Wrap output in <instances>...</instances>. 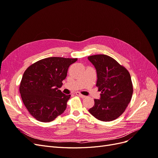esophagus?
<instances>
[{
	"label": "esophagus",
	"instance_id": "esophagus-1",
	"mask_svg": "<svg viewBox=\"0 0 158 158\" xmlns=\"http://www.w3.org/2000/svg\"><path fill=\"white\" fill-rule=\"evenodd\" d=\"M76 95H77L78 96L80 97L81 98H85V95H82V94H81L80 92H76Z\"/></svg>",
	"mask_w": 158,
	"mask_h": 158
}]
</instances>
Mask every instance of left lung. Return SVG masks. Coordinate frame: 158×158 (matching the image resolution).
Wrapping results in <instances>:
<instances>
[{"label": "left lung", "mask_w": 158, "mask_h": 158, "mask_svg": "<svg viewBox=\"0 0 158 158\" xmlns=\"http://www.w3.org/2000/svg\"><path fill=\"white\" fill-rule=\"evenodd\" d=\"M97 72L96 86L100 99L88 111L98 120L111 121L120 117L130 103L133 93L128 71L111 56L95 55L88 57Z\"/></svg>", "instance_id": "8db88e82"}]
</instances>
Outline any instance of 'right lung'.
Masks as SVG:
<instances>
[{"mask_svg":"<svg viewBox=\"0 0 158 158\" xmlns=\"http://www.w3.org/2000/svg\"><path fill=\"white\" fill-rule=\"evenodd\" d=\"M77 59L49 57L28 67L20 85L22 102L37 121L51 122L63 113L70 95L59 89L67 76L70 64Z\"/></svg>","mask_w":158,"mask_h":158,"instance_id":"add662e5","label":"right lung"}]
</instances>
